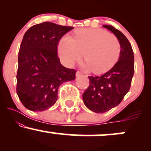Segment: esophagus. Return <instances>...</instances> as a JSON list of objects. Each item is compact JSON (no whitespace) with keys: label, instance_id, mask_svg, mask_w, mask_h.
Instances as JSON below:
<instances>
[{"label":"esophagus","instance_id":"34e87169","mask_svg":"<svg viewBox=\"0 0 151 151\" xmlns=\"http://www.w3.org/2000/svg\"><path fill=\"white\" fill-rule=\"evenodd\" d=\"M81 75H82V73H81L80 71H77V73H76V77H80Z\"/></svg>","mask_w":151,"mask_h":151}]
</instances>
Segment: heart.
Returning a JSON list of instances; mask_svg holds the SVG:
<instances>
[{
    "instance_id": "obj_1",
    "label": "heart",
    "mask_w": 151,
    "mask_h": 151,
    "mask_svg": "<svg viewBox=\"0 0 151 151\" xmlns=\"http://www.w3.org/2000/svg\"><path fill=\"white\" fill-rule=\"evenodd\" d=\"M58 52L65 65L72 66L82 58L85 66L94 73H104L112 68L120 56L121 45L115 35L102 29L81 28L74 37L65 36L60 40Z\"/></svg>"
}]
</instances>
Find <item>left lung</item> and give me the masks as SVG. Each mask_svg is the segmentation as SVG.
<instances>
[{"instance_id": "obj_1", "label": "left lung", "mask_w": 151, "mask_h": 151, "mask_svg": "<svg viewBox=\"0 0 151 151\" xmlns=\"http://www.w3.org/2000/svg\"><path fill=\"white\" fill-rule=\"evenodd\" d=\"M116 36L121 45L119 60L103 75L89 77V86L82 95L88 109L104 113L121 103L131 87L134 74V55L131 43L121 31L111 25H103Z\"/></svg>"}]
</instances>
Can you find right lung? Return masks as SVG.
<instances>
[{"label":"right lung","mask_w":151,"mask_h":151,"mask_svg":"<svg viewBox=\"0 0 151 151\" xmlns=\"http://www.w3.org/2000/svg\"><path fill=\"white\" fill-rule=\"evenodd\" d=\"M74 27L43 22L30 27L24 35L18 52L16 91L26 109L42 111L58 100L62 83L75 79L74 69L60 64L58 45Z\"/></svg>","instance_id":"1"}]
</instances>
